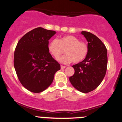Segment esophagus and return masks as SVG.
<instances>
[{
    "mask_svg": "<svg viewBox=\"0 0 122 122\" xmlns=\"http://www.w3.org/2000/svg\"><path fill=\"white\" fill-rule=\"evenodd\" d=\"M61 69H64L66 67V66H62V65H61Z\"/></svg>",
    "mask_w": 122,
    "mask_h": 122,
    "instance_id": "34e87169",
    "label": "esophagus"
}]
</instances>
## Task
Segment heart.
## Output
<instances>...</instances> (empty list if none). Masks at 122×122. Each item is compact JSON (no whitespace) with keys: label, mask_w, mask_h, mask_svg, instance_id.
<instances>
[{"label":"heart","mask_w":122,"mask_h":122,"mask_svg":"<svg viewBox=\"0 0 122 122\" xmlns=\"http://www.w3.org/2000/svg\"><path fill=\"white\" fill-rule=\"evenodd\" d=\"M48 49L56 59L63 54L65 50L66 55L59 59L63 63H69L73 61L75 63L81 62L86 58L88 52L87 44L72 35H66L59 40H51L49 44Z\"/></svg>","instance_id":"obj_1"}]
</instances>
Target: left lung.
I'll return each mask as SVG.
<instances>
[{
	"mask_svg": "<svg viewBox=\"0 0 122 122\" xmlns=\"http://www.w3.org/2000/svg\"><path fill=\"white\" fill-rule=\"evenodd\" d=\"M81 34L88 42V52L86 58L72 66L74 75L69 77L76 89L87 93L97 88L105 77L107 69V49L102 42L95 35L86 31Z\"/></svg>",
	"mask_w": 122,
	"mask_h": 122,
	"instance_id": "left-lung-1",
	"label": "left lung"
}]
</instances>
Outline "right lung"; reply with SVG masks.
Returning a JSON list of instances; mask_svg holds the SVG:
<instances>
[{
	"instance_id": "obj_1",
	"label": "right lung",
	"mask_w": 122,
	"mask_h": 122,
	"mask_svg": "<svg viewBox=\"0 0 122 122\" xmlns=\"http://www.w3.org/2000/svg\"><path fill=\"white\" fill-rule=\"evenodd\" d=\"M56 32L37 27L19 40L14 54V66L22 86L34 93L46 89L61 65L49 53V40Z\"/></svg>"
}]
</instances>
